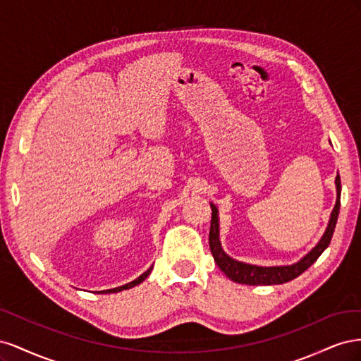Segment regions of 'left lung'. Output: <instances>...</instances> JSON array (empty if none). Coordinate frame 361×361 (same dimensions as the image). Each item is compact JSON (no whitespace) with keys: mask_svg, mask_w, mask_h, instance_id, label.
<instances>
[{"mask_svg":"<svg viewBox=\"0 0 361 361\" xmlns=\"http://www.w3.org/2000/svg\"><path fill=\"white\" fill-rule=\"evenodd\" d=\"M336 204L331 211L329 226H326L322 238L319 243L316 244L307 255L301 257L298 262L292 265H277V267H260V265H251L245 262H239L233 257L228 256L221 247L220 241V218H218V209L214 203L212 207V220H211V231H209V248L216 262L218 268H220L224 274L235 283H241V285L250 286H271V285H283L293 279L301 276L302 272L310 268L318 257L324 253V250L330 245L331 236L334 233V227L337 223L338 209H341V176H336Z\"/></svg>","mask_w":361,"mask_h":361,"instance_id":"obj_1","label":"left lung"}]
</instances>
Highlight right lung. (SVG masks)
<instances>
[{"label": "right lung", "instance_id": "obj_1", "mask_svg": "<svg viewBox=\"0 0 361 361\" xmlns=\"http://www.w3.org/2000/svg\"><path fill=\"white\" fill-rule=\"evenodd\" d=\"M152 268H154V267H150V268H149L146 272H143V274H141L138 279L133 280V281H130V283H126V285H123V286H118V288H114V289H106V290H101V292H97V293H116V292H120V290H126V289L134 288V286L140 285V283H143V281L147 279V276L150 274Z\"/></svg>", "mask_w": 361, "mask_h": 361}]
</instances>
